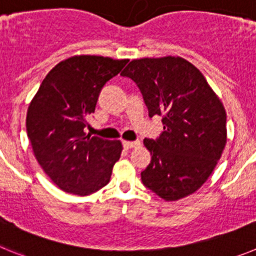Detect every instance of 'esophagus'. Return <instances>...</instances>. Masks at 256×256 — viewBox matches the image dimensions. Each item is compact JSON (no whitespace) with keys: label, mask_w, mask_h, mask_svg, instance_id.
<instances>
[{"label":"esophagus","mask_w":256,"mask_h":256,"mask_svg":"<svg viewBox=\"0 0 256 256\" xmlns=\"http://www.w3.org/2000/svg\"><path fill=\"white\" fill-rule=\"evenodd\" d=\"M122 145L124 148L125 149H131V148H136V146H139L140 145V142H122Z\"/></svg>","instance_id":"1"}]
</instances>
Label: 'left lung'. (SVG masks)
Instances as JSON below:
<instances>
[{
	"instance_id": "obj_1",
	"label": "left lung",
	"mask_w": 256,
	"mask_h": 256,
	"mask_svg": "<svg viewBox=\"0 0 256 256\" xmlns=\"http://www.w3.org/2000/svg\"><path fill=\"white\" fill-rule=\"evenodd\" d=\"M136 82L149 116H163V132L144 139L152 154L142 181L166 202L194 194L227 142L226 110L204 75L178 56L132 60L121 74Z\"/></svg>"
}]
</instances>
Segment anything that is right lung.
<instances>
[{"mask_svg":"<svg viewBox=\"0 0 256 256\" xmlns=\"http://www.w3.org/2000/svg\"><path fill=\"white\" fill-rule=\"evenodd\" d=\"M128 60L78 54L57 64L26 112V132L36 160L68 194H93L107 185L122 142L84 132L103 85Z\"/></svg>","mask_w":256,"mask_h":256,"instance_id":"1","label":"right lung"}]
</instances>
